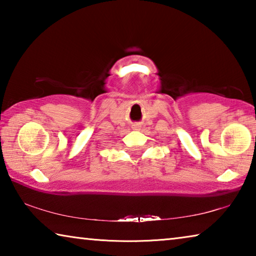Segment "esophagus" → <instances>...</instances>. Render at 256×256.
<instances>
[{
    "label": "esophagus",
    "mask_w": 256,
    "mask_h": 256,
    "mask_svg": "<svg viewBox=\"0 0 256 256\" xmlns=\"http://www.w3.org/2000/svg\"><path fill=\"white\" fill-rule=\"evenodd\" d=\"M133 128H136H136H138V125H134Z\"/></svg>",
    "instance_id": "34e87169"
}]
</instances>
